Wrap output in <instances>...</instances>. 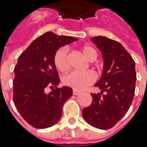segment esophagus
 Masks as SVG:
<instances>
[{
	"label": "esophagus",
	"instance_id": "1",
	"mask_svg": "<svg viewBox=\"0 0 147 147\" xmlns=\"http://www.w3.org/2000/svg\"><path fill=\"white\" fill-rule=\"evenodd\" d=\"M80 90H73V94L74 95H79V94H80Z\"/></svg>",
	"mask_w": 147,
	"mask_h": 147
}]
</instances>
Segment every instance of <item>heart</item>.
Returning a JSON list of instances; mask_svg holds the SVG:
<instances>
[{"label": "heart", "instance_id": "1", "mask_svg": "<svg viewBox=\"0 0 147 147\" xmlns=\"http://www.w3.org/2000/svg\"><path fill=\"white\" fill-rule=\"evenodd\" d=\"M81 51L89 61H94L98 55L97 49L90 45L81 46ZM53 61L58 70L61 72H66L70 67L67 49L65 48L59 49L55 53ZM95 78V74L91 71H86L85 72L72 71L63 78V83L75 90H83L92 84Z\"/></svg>", "mask_w": 147, "mask_h": 147}]
</instances>
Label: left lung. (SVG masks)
<instances>
[{
	"label": "left lung",
	"mask_w": 147,
	"mask_h": 147,
	"mask_svg": "<svg viewBox=\"0 0 147 147\" xmlns=\"http://www.w3.org/2000/svg\"><path fill=\"white\" fill-rule=\"evenodd\" d=\"M90 40L103 57L102 76L94 84L101 93L91 94L92 103L83 109L82 113L90 125L98 129H109L126 114L133 101L136 64L120 42L104 36L94 37Z\"/></svg>",
	"instance_id": "8db88e82"
}]
</instances>
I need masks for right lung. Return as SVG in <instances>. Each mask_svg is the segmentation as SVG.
Masks as SVG:
<instances>
[{"instance_id":"add662e5","label":"right lung","mask_w":147,"mask_h":147,"mask_svg":"<svg viewBox=\"0 0 147 147\" xmlns=\"http://www.w3.org/2000/svg\"><path fill=\"white\" fill-rule=\"evenodd\" d=\"M77 40L49 31L34 40L18 58L13 102L23 118L34 127L54 125L61 118L64 102L72 95L71 87H57L60 79L53 58L61 47ZM48 86L55 89L47 94Z\"/></svg>"}]
</instances>
